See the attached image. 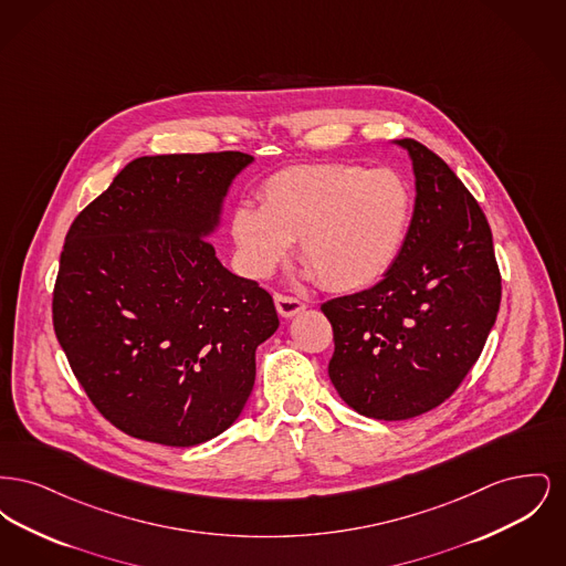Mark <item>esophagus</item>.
Returning a JSON list of instances; mask_svg holds the SVG:
<instances>
[{
    "mask_svg": "<svg viewBox=\"0 0 566 566\" xmlns=\"http://www.w3.org/2000/svg\"><path fill=\"white\" fill-rule=\"evenodd\" d=\"M273 301H275V310H277V314H280L282 318H293L298 312L305 310V303H303L301 298H296V296L275 293Z\"/></svg>",
    "mask_w": 566,
    "mask_h": 566,
    "instance_id": "34e87169",
    "label": "esophagus"
}]
</instances>
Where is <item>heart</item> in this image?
Masks as SVG:
<instances>
[{
    "label": "heart",
    "instance_id": "1",
    "mask_svg": "<svg viewBox=\"0 0 566 566\" xmlns=\"http://www.w3.org/2000/svg\"><path fill=\"white\" fill-rule=\"evenodd\" d=\"M413 218V192L390 167L312 163L271 176L261 206L231 220L243 270L268 277L298 240L307 277L331 293L363 291L397 263Z\"/></svg>",
    "mask_w": 566,
    "mask_h": 566
}]
</instances>
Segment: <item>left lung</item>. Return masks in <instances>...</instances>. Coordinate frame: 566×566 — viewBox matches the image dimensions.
Returning a JSON list of instances; mask_svg holds the SVG:
<instances>
[{
    "label": "left lung",
    "instance_id": "left-lung-1",
    "mask_svg": "<svg viewBox=\"0 0 566 566\" xmlns=\"http://www.w3.org/2000/svg\"><path fill=\"white\" fill-rule=\"evenodd\" d=\"M416 176L411 229L376 286L323 303L335 352L328 377L354 411L407 420L454 395L501 305L492 231L448 163L399 139Z\"/></svg>",
    "mask_w": 566,
    "mask_h": 566
}]
</instances>
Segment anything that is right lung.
Masks as SVG:
<instances>
[{"label": "right lung", "mask_w": 566, "mask_h": 566, "mask_svg": "<svg viewBox=\"0 0 566 566\" xmlns=\"http://www.w3.org/2000/svg\"><path fill=\"white\" fill-rule=\"evenodd\" d=\"M243 153L125 165L72 222L54 282L56 339L88 399L132 437L190 448L248 401L273 298L222 268L206 238Z\"/></svg>", "instance_id": "obj_1"}]
</instances>
